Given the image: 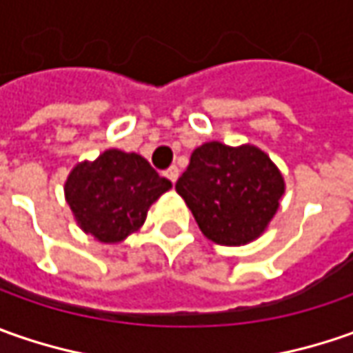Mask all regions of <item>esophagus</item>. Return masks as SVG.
Instances as JSON below:
<instances>
[{
    "instance_id": "34e87169",
    "label": "esophagus",
    "mask_w": 353,
    "mask_h": 353,
    "mask_svg": "<svg viewBox=\"0 0 353 353\" xmlns=\"http://www.w3.org/2000/svg\"><path fill=\"white\" fill-rule=\"evenodd\" d=\"M165 176L169 179L170 183L174 184L176 183V179H179V169H176V167H169V169L165 170Z\"/></svg>"
}]
</instances>
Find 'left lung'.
<instances>
[{
	"instance_id": "obj_1",
	"label": "left lung",
	"mask_w": 353,
	"mask_h": 353,
	"mask_svg": "<svg viewBox=\"0 0 353 353\" xmlns=\"http://www.w3.org/2000/svg\"><path fill=\"white\" fill-rule=\"evenodd\" d=\"M202 234L220 245H243L263 234L285 183L273 161L253 145L204 143L174 184Z\"/></svg>"
}]
</instances>
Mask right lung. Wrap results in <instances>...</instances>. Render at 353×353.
Listing matches in <instances>:
<instances>
[{
	"mask_svg": "<svg viewBox=\"0 0 353 353\" xmlns=\"http://www.w3.org/2000/svg\"><path fill=\"white\" fill-rule=\"evenodd\" d=\"M170 186L141 155L110 149L94 163L76 165L64 192L86 234L116 243L141 228L149 206Z\"/></svg>",
	"mask_w": 353,
	"mask_h": 353,
	"instance_id": "add662e5",
	"label": "right lung"
}]
</instances>
